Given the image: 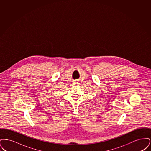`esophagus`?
Instances as JSON below:
<instances>
[{
  "mask_svg": "<svg viewBox=\"0 0 151 151\" xmlns=\"http://www.w3.org/2000/svg\"><path fill=\"white\" fill-rule=\"evenodd\" d=\"M78 83H79V82H78V81H77V80H76V81H75V82H74V83H75V84H76H76H78Z\"/></svg>",
  "mask_w": 151,
  "mask_h": 151,
  "instance_id": "obj_1",
  "label": "esophagus"
}]
</instances>
